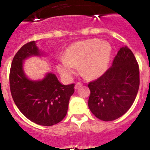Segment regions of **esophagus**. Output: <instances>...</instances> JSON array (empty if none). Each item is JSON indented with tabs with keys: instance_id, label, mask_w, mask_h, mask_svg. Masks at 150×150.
I'll use <instances>...</instances> for the list:
<instances>
[{
	"instance_id": "obj_1",
	"label": "esophagus",
	"mask_w": 150,
	"mask_h": 150,
	"mask_svg": "<svg viewBox=\"0 0 150 150\" xmlns=\"http://www.w3.org/2000/svg\"><path fill=\"white\" fill-rule=\"evenodd\" d=\"M82 86V83H79V82H77V83H76V85H75V89H77V88H79V86Z\"/></svg>"
}]
</instances>
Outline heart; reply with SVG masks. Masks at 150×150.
Instances as JSON below:
<instances>
[{"mask_svg": "<svg viewBox=\"0 0 150 150\" xmlns=\"http://www.w3.org/2000/svg\"><path fill=\"white\" fill-rule=\"evenodd\" d=\"M112 47L107 41L89 39L72 43L66 49L64 59L57 64V69L65 79H71L79 67L82 76L87 79L100 76L107 71Z\"/></svg>", "mask_w": 150, "mask_h": 150, "instance_id": "heart-1", "label": "heart"}]
</instances>
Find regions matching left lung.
<instances>
[{
  "mask_svg": "<svg viewBox=\"0 0 150 150\" xmlns=\"http://www.w3.org/2000/svg\"><path fill=\"white\" fill-rule=\"evenodd\" d=\"M140 86L137 60L127 46L120 48L112 66L98 79L88 83V105L103 121H112L124 115L134 101Z\"/></svg>",
  "mask_w": 150,
  "mask_h": 150,
  "instance_id": "8db88e82",
  "label": "left lung"
}]
</instances>
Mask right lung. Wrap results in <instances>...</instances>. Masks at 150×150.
Instances as JSON below:
<instances>
[{
    "label": "right lung",
    "instance_id": "1",
    "mask_svg": "<svg viewBox=\"0 0 150 150\" xmlns=\"http://www.w3.org/2000/svg\"><path fill=\"white\" fill-rule=\"evenodd\" d=\"M35 55H41L35 41L27 43L17 52L10 67V91L16 105L26 118L36 124L51 126L65 117L75 85H62L52 73L41 80L29 79L24 73L23 61Z\"/></svg>",
    "mask_w": 150,
    "mask_h": 150
}]
</instances>
